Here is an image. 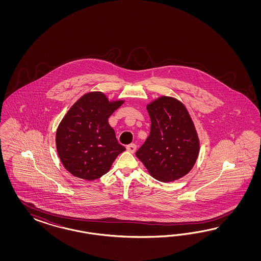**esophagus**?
Here are the masks:
<instances>
[{
  "label": "esophagus",
  "mask_w": 261,
  "mask_h": 261,
  "mask_svg": "<svg viewBox=\"0 0 261 261\" xmlns=\"http://www.w3.org/2000/svg\"><path fill=\"white\" fill-rule=\"evenodd\" d=\"M126 149L128 152H130V153H134L136 149H137V145L135 144V143H131V144H129V145H127Z\"/></svg>",
  "instance_id": "1"
}]
</instances>
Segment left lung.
Instances as JSON below:
<instances>
[{"label":"left lung","mask_w":261,"mask_h":261,"mask_svg":"<svg viewBox=\"0 0 261 261\" xmlns=\"http://www.w3.org/2000/svg\"><path fill=\"white\" fill-rule=\"evenodd\" d=\"M150 134L136 152L148 173L160 182H172L190 172L197 161L200 141L184 103L163 95L146 105Z\"/></svg>","instance_id":"8db88e82"}]
</instances>
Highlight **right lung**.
<instances>
[{
	"label": "right lung",
	"mask_w": 261,
	"mask_h": 261,
	"mask_svg": "<svg viewBox=\"0 0 261 261\" xmlns=\"http://www.w3.org/2000/svg\"><path fill=\"white\" fill-rule=\"evenodd\" d=\"M124 100H110L102 92H90L73 103L57 127L56 150L73 176L94 181L110 170L125 147L108 119Z\"/></svg>",
	"instance_id": "obj_1"
}]
</instances>
